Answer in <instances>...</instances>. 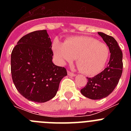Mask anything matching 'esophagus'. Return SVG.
Masks as SVG:
<instances>
[{
  "label": "esophagus",
  "instance_id": "esophagus-1",
  "mask_svg": "<svg viewBox=\"0 0 131 131\" xmlns=\"http://www.w3.org/2000/svg\"><path fill=\"white\" fill-rule=\"evenodd\" d=\"M68 75L71 76V77H75V74L71 72V71H68Z\"/></svg>",
  "mask_w": 131,
  "mask_h": 131
}]
</instances>
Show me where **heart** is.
I'll list each match as a JSON object with an SVG mask.
<instances>
[{"instance_id":"b5f03b06","label":"heart","mask_w":131,"mask_h":131,"mask_svg":"<svg viewBox=\"0 0 131 131\" xmlns=\"http://www.w3.org/2000/svg\"><path fill=\"white\" fill-rule=\"evenodd\" d=\"M53 50L61 62H71L76 59L79 70L89 76L101 72L110 56V50L106 44L86 36L67 39L63 45L55 43Z\"/></svg>"}]
</instances>
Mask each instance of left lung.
Listing matches in <instances>:
<instances>
[{
    "instance_id": "left-lung-1",
    "label": "left lung",
    "mask_w": 131,
    "mask_h": 131,
    "mask_svg": "<svg viewBox=\"0 0 131 131\" xmlns=\"http://www.w3.org/2000/svg\"><path fill=\"white\" fill-rule=\"evenodd\" d=\"M98 33L107 45L111 54L107 68L94 77H87V84L81 90L83 96L92 100H100L110 95L117 85L123 72V53L116 40L104 33Z\"/></svg>"
}]
</instances>
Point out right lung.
<instances>
[{
	"instance_id": "1",
	"label": "right lung",
	"mask_w": 131,
	"mask_h": 131,
	"mask_svg": "<svg viewBox=\"0 0 131 131\" xmlns=\"http://www.w3.org/2000/svg\"><path fill=\"white\" fill-rule=\"evenodd\" d=\"M11 54V73L18 92L30 101L45 102L56 96L66 69L52 62V42L47 30L21 38Z\"/></svg>"
}]
</instances>
